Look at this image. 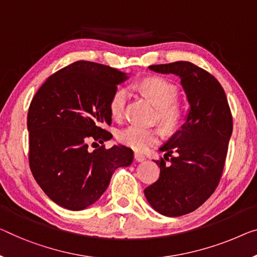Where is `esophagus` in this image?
Returning <instances> with one entry per match:
<instances>
[{
    "mask_svg": "<svg viewBox=\"0 0 257 257\" xmlns=\"http://www.w3.org/2000/svg\"><path fill=\"white\" fill-rule=\"evenodd\" d=\"M134 158H135L136 162L141 163V162H144V160H145V156H144V155H142V153L136 152L135 155H134Z\"/></svg>",
    "mask_w": 257,
    "mask_h": 257,
    "instance_id": "obj_1",
    "label": "esophagus"
}]
</instances>
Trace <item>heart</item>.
I'll return each mask as SVG.
<instances>
[{
	"label": "heart",
	"instance_id": "heart-1",
	"mask_svg": "<svg viewBox=\"0 0 257 257\" xmlns=\"http://www.w3.org/2000/svg\"><path fill=\"white\" fill-rule=\"evenodd\" d=\"M139 89L153 105L157 107V117L167 129H173L182 117V108L175 99L178 97V87L170 80L152 76L142 79L137 84ZM128 92L125 89H117L109 100V113L114 120H121L124 115ZM159 132L155 128H144L140 125H129L117 133V141L133 150L144 151L152 147L159 140Z\"/></svg>",
	"mask_w": 257,
	"mask_h": 257
}]
</instances>
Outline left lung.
Returning a JSON list of instances; mask_svg holds the SVG:
<instances>
[{
  "mask_svg": "<svg viewBox=\"0 0 257 257\" xmlns=\"http://www.w3.org/2000/svg\"><path fill=\"white\" fill-rule=\"evenodd\" d=\"M149 69L177 75L189 104L185 123L159 149L165 152L156 162L159 179L144 190L156 211L179 217L196 210L217 188L232 135V114L223 87L204 69L187 61Z\"/></svg>",
  "mask_w": 257,
  "mask_h": 257,
  "instance_id": "1",
  "label": "left lung"
}]
</instances>
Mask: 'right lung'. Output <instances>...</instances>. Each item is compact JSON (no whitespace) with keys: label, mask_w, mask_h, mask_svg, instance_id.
I'll return each instance as SVG.
<instances>
[{"label":"right lung","mask_w":257,"mask_h":257,"mask_svg":"<svg viewBox=\"0 0 257 257\" xmlns=\"http://www.w3.org/2000/svg\"><path fill=\"white\" fill-rule=\"evenodd\" d=\"M127 78L117 69L77 61L46 79L31 101L30 168L57 205L87 208L105 193L114 171L133 163V150L123 145L89 149L90 141L113 137L105 129L112 123L109 100Z\"/></svg>","instance_id":"1"}]
</instances>
